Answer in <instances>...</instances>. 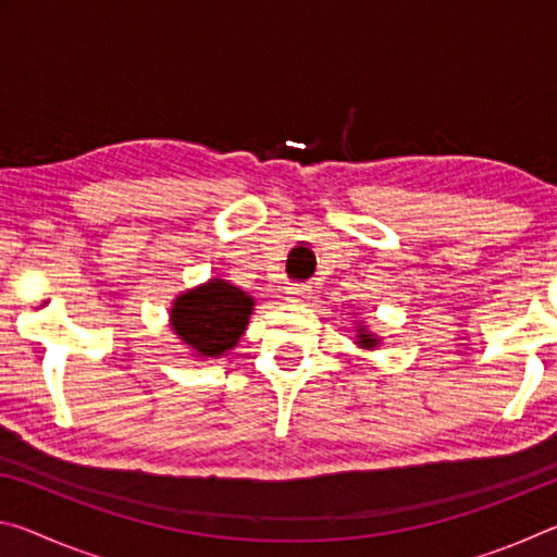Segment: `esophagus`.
Wrapping results in <instances>:
<instances>
[{"instance_id": "34e87169", "label": "esophagus", "mask_w": 557, "mask_h": 557, "mask_svg": "<svg viewBox=\"0 0 557 557\" xmlns=\"http://www.w3.org/2000/svg\"><path fill=\"white\" fill-rule=\"evenodd\" d=\"M314 287L312 285H292L287 287V295L292 301H299V305H307V301L314 299Z\"/></svg>"}]
</instances>
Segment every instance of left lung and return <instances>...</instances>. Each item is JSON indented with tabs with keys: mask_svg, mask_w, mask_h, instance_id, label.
<instances>
[{
	"mask_svg": "<svg viewBox=\"0 0 557 557\" xmlns=\"http://www.w3.org/2000/svg\"><path fill=\"white\" fill-rule=\"evenodd\" d=\"M356 344L361 346V348H375V346L381 344V338L375 336V334H369V332H366L363 326H358V329H356Z\"/></svg>",
	"mask_w": 557,
	"mask_h": 557,
	"instance_id": "8db88e82",
	"label": "left lung"
}]
</instances>
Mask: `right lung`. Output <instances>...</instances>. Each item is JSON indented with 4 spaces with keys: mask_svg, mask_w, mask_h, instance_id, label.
I'll use <instances>...</instances> for the list:
<instances>
[{
    "mask_svg": "<svg viewBox=\"0 0 557 557\" xmlns=\"http://www.w3.org/2000/svg\"><path fill=\"white\" fill-rule=\"evenodd\" d=\"M252 299L231 282L211 277L203 285L178 295L169 312L174 334L196 356L219 358L231 351L250 322Z\"/></svg>",
    "mask_w": 557,
    "mask_h": 557,
    "instance_id": "1",
    "label": "right lung"
}]
</instances>
